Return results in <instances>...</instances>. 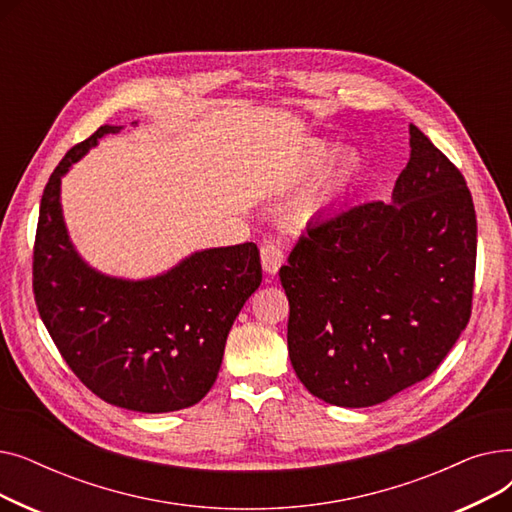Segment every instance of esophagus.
<instances>
[{"mask_svg": "<svg viewBox=\"0 0 512 512\" xmlns=\"http://www.w3.org/2000/svg\"><path fill=\"white\" fill-rule=\"evenodd\" d=\"M284 261H286L284 249L274 245V242H265L261 247V265L267 274H276L284 265Z\"/></svg>", "mask_w": 512, "mask_h": 512, "instance_id": "esophagus-1", "label": "esophagus"}]
</instances>
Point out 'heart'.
<instances>
[{
	"instance_id": "b5f03b06",
	"label": "heart",
	"mask_w": 512,
	"mask_h": 512,
	"mask_svg": "<svg viewBox=\"0 0 512 512\" xmlns=\"http://www.w3.org/2000/svg\"><path fill=\"white\" fill-rule=\"evenodd\" d=\"M330 149L324 143H311L299 157L297 164H294V174H307L317 170L324 161L328 159ZM361 170V159L353 151H342L338 153L328 170L321 174L317 184L303 197L305 211H315L317 207L330 203L340 193H344L348 186L355 182Z\"/></svg>"
}]
</instances>
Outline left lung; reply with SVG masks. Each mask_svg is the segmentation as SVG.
I'll list each match as a JSON object with an SVG mask.
<instances>
[{"instance_id": "8db88e82", "label": "left lung", "mask_w": 512, "mask_h": 512, "mask_svg": "<svg viewBox=\"0 0 512 512\" xmlns=\"http://www.w3.org/2000/svg\"><path fill=\"white\" fill-rule=\"evenodd\" d=\"M392 201L309 224L280 267L297 378L336 407H373L432 375L467 328L477 220L463 174L411 124Z\"/></svg>"}]
</instances>
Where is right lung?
Masks as SVG:
<instances>
[{
  "instance_id": "1",
  "label": "right lung",
  "mask_w": 512,
  "mask_h": 512,
  "mask_svg": "<svg viewBox=\"0 0 512 512\" xmlns=\"http://www.w3.org/2000/svg\"><path fill=\"white\" fill-rule=\"evenodd\" d=\"M120 128H97L49 176L33 292L51 340L93 394L128 411L170 413L197 405L218 378L228 332L261 284L259 249L245 242L197 251L147 280L95 272L68 238L60 184L74 161Z\"/></svg>"
}]
</instances>
